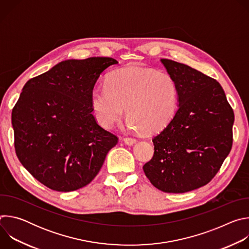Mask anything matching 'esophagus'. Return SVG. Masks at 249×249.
<instances>
[{"label": "esophagus", "mask_w": 249, "mask_h": 249, "mask_svg": "<svg viewBox=\"0 0 249 249\" xmlns=\"http://www.w3.org/2000/svg\"><path fill=\"white\" fill-rule=\"evenodd\" d=\"M124 142H125V144H127V145H134V144H136V142H137V139H135V138H129V137H126V138H124Z\"/></svg>", "instance_id": "34e87169"}]
</instances>
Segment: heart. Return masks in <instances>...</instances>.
I'll use <instances>...</instances> for the list:
<instances>
[{
    "label": "heart",
    "mask_w": 249,
    "mask_h": 249,
    "mask_svg": "<svg viewBox=\"0 0 249 249\" xmlns=\"http://www.w3.org/2000/svg\"><path fill=\"white\" fill-rule=\"evenodd\" d=\"M178 92L173 79L152 69L126 67L112 72L106 84L90 91V105L96 121L110 129L125 113L132 129L157 132L173 118Z\"/></svg>",
    "instance_id": "b5f03b06"
}]
</instances>
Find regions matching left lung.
<instances>
[{
	"label": "left lung",
	"mask_w": 249,
	"mask_h": 249,
	"mask_svg": "<svg viewBox=\"0 0 249 249\" xmlns=\"http://www.w3.org/2000/svg\"><path fill=\"white\" fill-rule=\"evenodd\" d=\"M176 84L178 109L153 138V159L143 166L158 189L185 193L208 184L232 146L234 114L221 85L199 71L161 59Z\"/></svg>",
	"instance_id": "left-lung-1"
}]
</instances>
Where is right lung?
I'll return each instance as SVG.
<instances>
[{
  "label": "right lung",
  "instance_id": "right-lung-1",
  "mask_svg": "<svg viewBox=\"0 0 249 249\" xmlns=\"http://www.w3.org/2000/svg\"><path fill=\"white\" fill-rule=\"evenodd\" d=\"M109 57L67 60L27 81L12 112L16 154L46 187L78 190L97 175L118 137L93 116L90 91Z\"/></svg>",
  "mask_w": 249,
  "mask_h": 249
}]
</instances>
